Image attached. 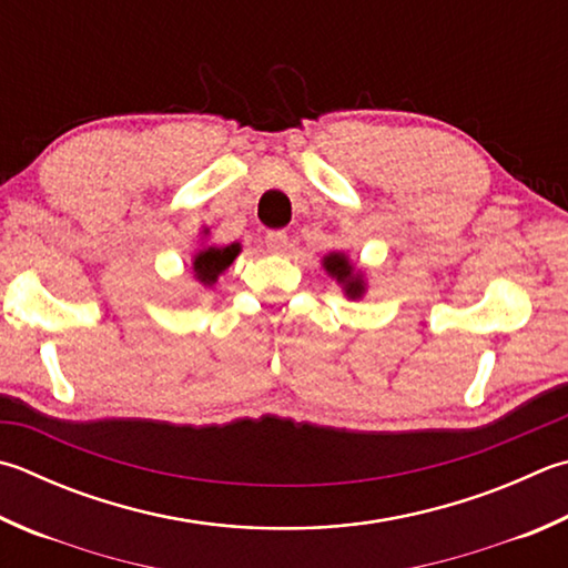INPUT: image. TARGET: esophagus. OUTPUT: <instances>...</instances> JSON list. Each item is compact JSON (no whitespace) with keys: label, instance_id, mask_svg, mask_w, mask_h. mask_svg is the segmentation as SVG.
<instances>
[{"label":"esophagus","instance_id":"obj_1","mask_svg":"<svg viewBox=\"0 0 568 568\" xmlns=\"http://www.w3.org/2000/svg\"><path fill=\"white\" fill-rule=\"evenodd\" d=\"M265 245H267V251L283 253L287 248V233L285 231H267L265 233Z\"/></svg>","mask_w":568,"mask_h":568}]
</instances>
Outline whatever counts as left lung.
<instances>
[{
    "mask_svg": "<svg viewBox=\"0 0 568 568\" xmlns=\"http://www.w3.org/2000/svg\"><path fill=\"white\" fill-rule=\"evenodd\" d=\"M325 271L333 275V277H337V281L345 285L347 297H359V295H363V291H365L363 277L353 275V265L347 263V257L343 253H329L325 257Z\"/></svg>",
    "mask_w": 568,
    "mask_h": 568,
    "instance_id": "obj_1",
    "label": "left lung"
}]
</instances>
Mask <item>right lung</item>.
Wrapping results in <instances>:
<instances>
[{
	"label": "right lung",
	"mask_w": 568,
	"mask_h": 568,
	"mask_svg": "<svg viewBox=\"0 0 568 568\" xmlns=\"http://www.w3.org/2000/svg\"><path fill=\"white\" fill-rule=\"evenodd\" d=\"M239 253H241L239 243L225 245V248H205L195 255L193 273L203 285H211V283H215V277H219L225 267L235 261V255Z\"/></svg>",
	"instance_id": "right-lung-1"
}]
</instances>
